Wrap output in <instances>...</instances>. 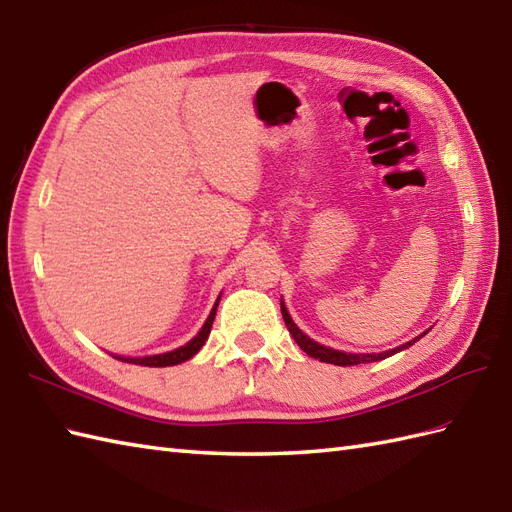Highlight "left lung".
Here are the masks:
<instances>
[{"mask_svg":"<svg viewBox=\"0 0 512 512\" xmlns=\"http://www.w3.org/2000/svg\"><path fill=\"white\" fill-rule=\"evenodd\" d=\"M280 311H282V320H285V324H287V328H289V333L293 335V339H295V342H298V346L306 352V355L313 357V359L326 361V363H335V366H357V363L381 361V359H385V357L394 355V352H399V350H403V348H407V346H412L414 342H418V337H416V339H412V342H407V344H403V346H399V348L385 350V352H372V355H352V352H339V350L326 348V346H322V344L313 342L311 337H306V335L300 331V328L293 324L291 315L287 313L285 304H282V302H280ZM423 335H425V333H423Z\"/></svg>","mask_w":512,"mask_h":512,"instance_id":"obj_1","label":"left lung"}]
</instances>
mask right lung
Wrapping results in <instances>:
<instances>
[{"mask_svg":"<svg viewBox=\"0 0 512 512\" xmlns=\"http://www.w3.org/2000/svg\"><path fill=\"white\" fill-rule=\"evenodd\" d=\"M217 304H214V309L210 311L206 324H203L201 331L197 333V337H192L186 346H179L177 350H170L164 352V355H151V357H118L120 361H127V363H138V366H151V368H164V366H177L181 361H188L192 355H197L201 350V346L206 344V339L210 335V328L214 322V315H217Z\"/></svg>","mask_w":512,"mask_h":512,"instance_id":"obj_1","label":"right lung"}]
</instances>
